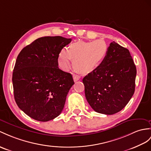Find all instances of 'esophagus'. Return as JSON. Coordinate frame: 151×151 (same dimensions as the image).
<instances>
[{
  "instance_id": "34e87169",
  "label": "esophagus",
  "mask_w": 151,
  "mask_h": 151,
  "mask_svg": "<svg viewBox=\"0 0 151 151\" xmlns=\"http://www.w3.org/2000/svg\"><path fill=\"white\" fill-rule=\"evenodd\" d=\"M73 81H74V82H76V81H78V80H79L80 76H78V75H76V74H73Z\"/></svg>"
}]
</instances>
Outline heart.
Here are the masks:
<instances>
[{
  "mask_svg": "<svg viewBox=\"0 0 151 151\" xmlns=\"http://www.w3.org/2000/svg\"><path fill=\"white\" fill-rule=\"evenodd\" d=\"M107 44L103 40L93 42L78 41L70 45L68 50L63 49L59 52L58 62L65 70L69 68L73 59V65L83 73H88L98 68L108 54Z\"/></svg>",
  "mask_w": 151,
  "mask_h": 151,
  "instance_id": "1",
  "label": "heart"
}]
</instances>
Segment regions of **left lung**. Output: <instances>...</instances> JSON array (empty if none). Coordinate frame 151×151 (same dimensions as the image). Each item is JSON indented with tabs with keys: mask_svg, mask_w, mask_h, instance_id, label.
I'll use <instances>...</instances> for the list:
<instances>
[{
	"mask_svg": "<svg viewBox=\"0 0 151 151\" xmlns=\"http://www.w3.org/2000/svg\"><path fill=\"white\" fill-rule=\"evenodd\" d=\"M136 76L129 51L111 42L103 62L83 79L88 102L99 113L113 115L121 111L134 94Z\"/></svg>",
	"mask_w": 151,
	"mask_h": 151,
	"instance_id": "1",
	"label": "left lung"
}]
</instances>
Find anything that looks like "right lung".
Returning <instances> with one entry per match:
<instances>
[{
    "mask_svg": "<svg viewBox=\"0 0 151 151\" xmlns=\"http://www.w3.org/2000/svg\"><path fill=\"white\" fill-rule=\"evenodd\" d=\"M71 38L45 36L25 47L17 58L13 72L14 100L19 108L40 122L60 115L74 84L71 73L58 68L59 52Z\"/></svg>",
    "mask_w": 151,
    "mask_h": 151,
    "instance_id": "right-lung-1",
    "label": "right lung"
}]
</instances>
